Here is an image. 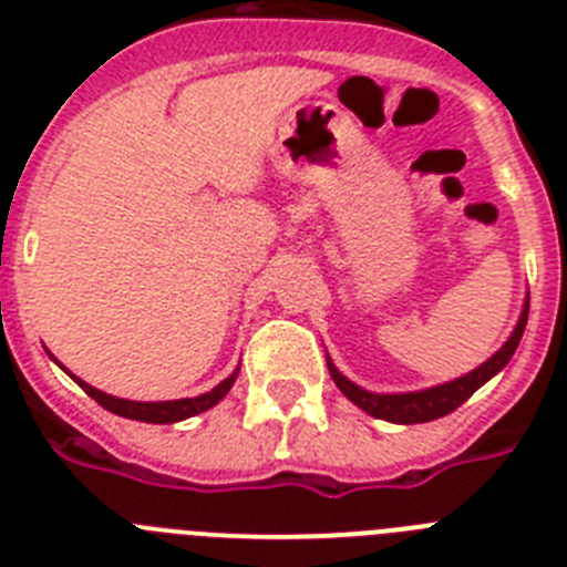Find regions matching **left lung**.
Instances as JSON below:
<instances>
[{"label":"left lung","instance_id":"obj_1","mask_svg":"<svg viewBox=\"0 0 567 567\" xmlns=\"http://www.w3.org/2000/svg\"><path fill=\"white\" fill-rule=\"evenodd\" d=\"M525 323H528V300H525L517 327H514V332H511V338L505 340L503 349H499L497 354H491V358L485 360L483 365H477L474 372L463 374V378L452 380V383L434 385V389H423V392H405V394L365 392V389L354 385L349 378H343V374L334 369V363L329 358H327V365H329V374H332L334 385H338L340 392L352 400L354 405H360L365 414H372V417H378V420H389V423H403V425L429 423V420H437V417H445V414H452L457 405H463L471 394L477 392L480 385L488 383V380L494 378L499 369H505V363L514 358L519 340H523Z\"/></svg>","mask_w":567,"mask_h":567}]
</instances>
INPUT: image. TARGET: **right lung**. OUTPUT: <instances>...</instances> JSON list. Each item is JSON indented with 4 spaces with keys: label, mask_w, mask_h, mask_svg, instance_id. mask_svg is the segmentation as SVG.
Listing matches in <instances>:
<instances>
[{
    "label": "right lung",
    "mask_w": 567,
    "mask_h": 567,
    "mask_svg": "<svg viewBox=\"0 0 567 567\" xmlns=\"http://www.w3.org/2000/svg\"><path fill=\"white\" fill-rule=\"evenodd\" d=\"M235 378H238V369H235V372L229 374L224 383L215 385L213 392L198 394V398H184V400H162V403H135V400L113 398V394H104V392H99V389H93V385L84 383V380H79V378H73V380H76V383L82 385L84 392L96 400L99 405H104L107 412L118 414V417L142 420V423H178V420L195 417V414H202V412H207V409H213V405L218 403V400H221L229 389H233Z\"/></svg>",
    "instance_id": "right-lung-1"
}]
</instances>
